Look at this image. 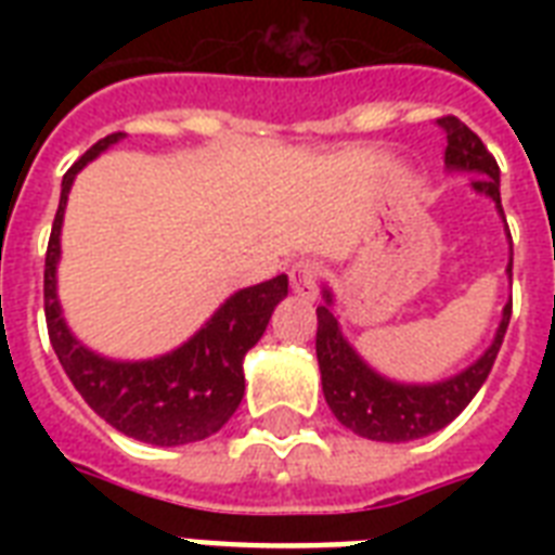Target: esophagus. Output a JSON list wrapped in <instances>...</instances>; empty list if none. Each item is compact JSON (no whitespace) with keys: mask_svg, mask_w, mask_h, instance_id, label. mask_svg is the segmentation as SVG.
<instances>
[{"mask_svg":"<svg viewBox=\"0 0 555 555\" xmlns=\"http://www.w3.org/2000/svg\"><path fill=\"white\" fill-rule=\"evenodd\" d=\"M317 276H320V268L313 261H299L291 270V287L299 299H308L313 302L317 299Z\"/></svg>","mask_w":555,"mask_h":555,"instance_id":"obj_1","label":"esophagus"}]
</instances>
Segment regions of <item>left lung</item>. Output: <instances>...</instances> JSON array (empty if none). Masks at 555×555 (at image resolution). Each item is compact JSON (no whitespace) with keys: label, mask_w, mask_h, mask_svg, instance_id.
Instances as JSON below:
<instances>
[{"label":"left lung","mask_w":555,"mask_h":555,"mask_svg":"<svg viewBox=\"0 0 555 555\" xmlns=\"http://www.w3.org/2000/svg\"><path fill=\"white\" fill-rule=\"evenodd\" d=\"M438 126L447 132V152H443L447 169L473 176L469 186L495 204L501 221H504V230H507V218L501 209V169L495 158L487 152L481 138L469 126L461 124L457 117H440ZM507 279H513V242H509ZM322 299L325 302L317 308V320H320V325H317V360H320L325 403L346 429H351L360 438L383 440V443H405V440L426 438L464 412L469 400L478 395V388L483 386V379L490 377V369L499 357L504 334H507L509 311H513V302L504 305L495 337L475 363H469L457 374L435 379V383H403V379L379 374L348 343V337L339 328L337 313H334L331 287H322Z\"/></svg>","instance_id":"obj_1"}]
</instances>
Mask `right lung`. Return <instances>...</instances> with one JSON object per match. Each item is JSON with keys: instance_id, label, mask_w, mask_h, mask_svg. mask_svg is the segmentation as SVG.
<instances>
[{"instance_id": "obj_1", "label": "right lung", "mask_w": 555, "mask_h": 555, "mask_svg": "<svg viewBox=\"0 0 555 555\" xmlns=\"http://www.w3.org/2000/svg\"><path fill=\"white\" fill-rule=\"evenodd\" d=\"M115 132L98 141L63 176L46 253V322L54 354L74 388L94 412L129 438L152 447H184L216 435L244 397V354L268 328L270 313L287 296V276L242 287L186 343L150 360H112L74 337L56 296L60 235L74 178L86 164L124 141Z\"/></svg>"}]
</instances>
